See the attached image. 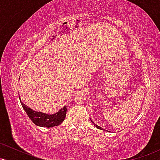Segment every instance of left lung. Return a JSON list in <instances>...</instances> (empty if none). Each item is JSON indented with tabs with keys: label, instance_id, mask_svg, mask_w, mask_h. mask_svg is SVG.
Here are the masks:
<instances>
[{
	"label": "left lung",
	"instance_id": "1",
	"mask_svg": "<svg viewBox=\"0 0 160 160\" xmlns=\"http://www.w3.org/2000/svg\"><path fill=\"white\" fill-rule=\"evenodd\" d=\"M91 121H92V122H93V121H92V120H91ZM93 123H94V122H93ZM94 126H95V127H97V128H99V129H102V130H103V128H102V127H100V126H98V125H96V124H95V123H94ZM104 131H105V130H104ZM107 132H108V131H107Z\"/></svg>",
	"mask_w": 160,
	"mask_h": 160
}]
</instances>
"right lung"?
<instances>
[{
	"mask_svg": "<svg viewBox=\"0 0 160 160\" xmlns=\"http://www.w3.org/2000/svg\"><path fill=\"white\" fill-rule=\"evenodd\" d=\"M20 102L31 120L38 126L47 128L53 127V126H56L61 124L65 119L67 106H64V108L60 109L57 113H53V114H47V113H42V112L34 111L32 108L23 104L22 102Z\"/></svg>",
	"mask_w": 160,
	"mask_h": 160,
	"instance_id": "1",
	"label": "right lung"
}]
</instances>
